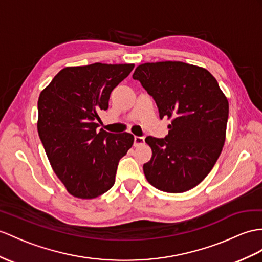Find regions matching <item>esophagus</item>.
I'll return each mask as SVG.
<instances>
[{
	"label": "esophagus",
	"instance_id": "obj_1",
	"mask_svg": "<svg viewBox=\"0 0 262 262\" xmlns=\"http://www.w3.org/2000/svg\"><path fill=\"white\" fill-rule=\"evenodd\" d=\"M144 143V137H135V142H133V145L139 146Z\"/></svg>",
	"mask_w": 262,
	"mask_h": 262
}]
</instances>
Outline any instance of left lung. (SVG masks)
Returning <instances> with one entry per match:
<instances>
[{"label": "left lung", "instance_id": "1", "mask_svg": "<svg viewBox=\"0 0 262 262\" xmlns=\"http://www.w3.org/2000/svg\"><path fill=\"white\" fill-rule=\"evenodd\" d=\"M132 78L155 100L160 119L172 120L164 138H145L152 149L146 180L169 193L194 188L225 144L229 103L218 82L206 69L172 61L144 63Z\"/></svg>", "mask_w": 262, "mask_h": 262}]
</instances>
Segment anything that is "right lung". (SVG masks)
I'll return each instance as SVG.
<instances>
[{
	"label": "right lung",
	"instance_id": "1",
	"mask_svg": "<svg viewBox=\"0 0 262 262\" xmlns=\"http://www.w3.org/2000/svg\"><path fill=\"white\" fill-rule=\"evenodd\" d=\"M135 64H102L61 70L37 101V132L57 178L68 192L93 199L116 182L120 159L135 138L97 129L99 113Z\"/></svg>",
	"mask_w": 262,
	"mask_h": 262
}]
</instances>
